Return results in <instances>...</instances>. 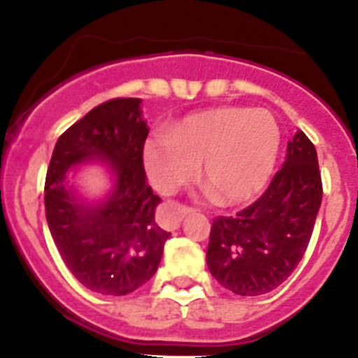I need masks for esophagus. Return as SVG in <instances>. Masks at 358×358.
<instances>
[{
	"instance_id": "34e87169",
	"label": "esophagus",
	"mask_w": 358,
	"mask_h": 358,
	"mask_svg": "<svg viewBox=\"0 0 358 358\" xmlns=\"http://www.w3.org/2000/svg\"><path fill=\"white\" fill-rule=\"evenodd\" d=\"M197 209L192 208V206H187V204H169L166 208V220H164V227L168 230H175L180 227V222L185 218L187 215H192L196 213Z\"/></svg>"
}]
</instances>
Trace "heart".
<instances>
[{
    "label": "heart",
    "instance_id": "obj_1",
    "mask_svg": "<svg viewBox=\"0 0 358 358\" xmlns=\"http://www.w3.org/2000/svg\"><path fill=\"white\" fill-rule=\"evenodd\" d=\"M280 149V129L266 110L216 107L192 114L169 135H156L143 147L150 183L175 192L197 175L225 202L251 199L268 182Z\"/></svg>",
    "mask_w": 358,
    "mask_h": 358
}]
</instances>
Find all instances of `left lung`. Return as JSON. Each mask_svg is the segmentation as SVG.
<instances>
[{"label": "left lung", "instance_id": "1", "mask_svg": "<svg viewBox=\"0 0 358 358\" xmlns=\"http://www.w3.org/2000/svg\"><path fill=\"white\" fill-rule=\"evenodd\" d=\"M322 202L315 145L298 131L265 192L236 216H216L209 234L211 275L229 291L259 296L279 287L301 262Z\"/></svg>", "mask_w": 358, "mask_h": 358}]
</instances>
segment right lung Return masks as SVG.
<instances>
[{
  "label": "right lung",
  "mask_w": 358,
  "mask_h": 358,
  "mask_svg": "<svg viewBox=\"0 0 358 358\" xmlns=\"http://www.w3.org/2000/svg\"><path fill=\"white\" fill-rule=\"evenodd\" d=\"M140 99H112L92 109L57 140L46 171L50 232L72 275L100 294L122 296L156 273L169 232L154 220L161 202L145 182L149 128ZM96 157L111 161L115 192L103 205H81L66 187L69 167Z\"/></svg>",
  "instance_id": "1"
}]
</instances>
